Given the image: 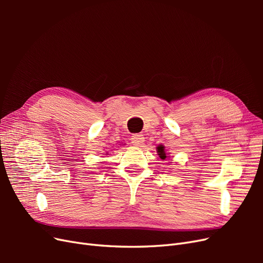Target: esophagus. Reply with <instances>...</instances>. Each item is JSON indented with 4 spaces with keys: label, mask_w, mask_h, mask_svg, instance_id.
<instances>
[{
    "label": "esophagus",
    "mask_w": 263,
    "mask_h": 263,
    "mask_svg": "<svg viewBox=\"0 0 263 263\" xmlns=\"http://www.w3.org/2000/svg\"><path fill=\"white\" fill-rule=\"evenodd\" d=\"M144 141H145L144 135H141V134H135L134 136H132V142H133V145H135L136 147H140L142 144H144Z\"/></svg>",
    "instance_id": "esophagus-1"
}]
</instances>
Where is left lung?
I'll return each instance as SVG.
<instances>
[{
    "label": "left lung",
    "mask_w": 263,
    "mask_h": 263,
    "mask_svg": "<svg viewBox=\"0 0 263 263\" xmlns=\"http://www.w3.org/2000/svg\"><path fill=\"white\" fill-rule=\"evenodd\" d=\"M157 154H158V156L160 157L162 160H164V159L168 157V155L169 154H166L165 153V150H164V146L163 145H159L158 147H157Z\"/></svg>",
    "instance_id": "obj_1"
}]
</instances>
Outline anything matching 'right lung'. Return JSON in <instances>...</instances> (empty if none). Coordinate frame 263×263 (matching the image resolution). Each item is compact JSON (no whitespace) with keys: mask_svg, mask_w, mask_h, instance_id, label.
<instances>
[{"mask_svg":"<svg viewBox=\"0 0 263 263\" xmlns=\"http://www.w3.org/2000/svg\"><path fill=\"white\" fill-rule=\"evenodd\" d=\"M106 155H107V154H106Z\"/></svg>","mask_w":263,"mask_h":263,"instance_id":"obj_1","label":"right lung"}]
</instances>
